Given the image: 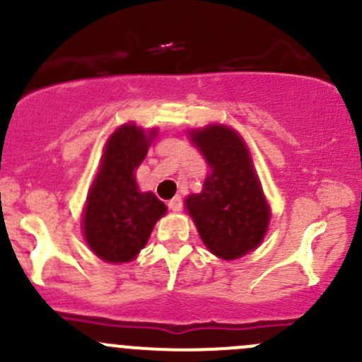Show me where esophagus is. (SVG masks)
<instances>
[{"instance_id":"obj_1","label":"esophagus","mask_w":362,"mask_h":362,"mask_svg":"<svg viewBox=\"0 0 362 362\" xmlns=\"http://www.w3.org/2000/svg\"><path fill=\"white\" fill-rule=\"evenodd\" d=\"M168 208H170L171 211H180L182 210V198H180V196H175V198H171L170 202H168Z\"/></svg>"}]
</instances>
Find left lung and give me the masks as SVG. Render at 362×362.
<instances>
[{"label": "left lung", "mask_w": 362, "mask_h": 362, "mask_svg": "<svg viewBox=\"0 0 362 362\" xmlns=\"http://www.w3.org/2000/svg\"><path fill=\"white\" fill-rule=\"evenodd\" d=\"M189 136L210 173L202 192L189 194L185 208L211 254L226 261L242 257L259 247L272 217L249 148L235 129L222 124L191 129Z\"/></svg>", "instance_id": "8db88e82"}]
</instances>
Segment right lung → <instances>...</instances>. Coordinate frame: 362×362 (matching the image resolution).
Returning a JSON list of instances; mask_svg holds the SVG:
<instances>
[{"label": "right lung", "mask_w": 362, "mask_h": 362, "mask_svg": "<svg viewBox=\"0 0 362 362\" xmlns=\"http://www.w3.org/2000/svg\"><path fill=\"white\" fill-rule=\"evenodd\" d=\"M156 134V129L147 133L124 124L105 145L100 171L87 194L82 229L90 250L107 262L133 261L166 214V204L152 192H140L134 178Z\"/></svg>", "instance_id": "add662e5"}]
</instances>
